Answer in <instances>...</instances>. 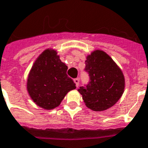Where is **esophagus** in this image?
I'll list each match as a JSON object with an SVG mask.
<instances>
[{
  "label": "esophagus",
  "mask_w": 148,
  "mask_h": 148,
  "mask_svg": "<svg viewBox=\"0 0 148 148\" xmlns=\"http://www.w3.org/2000/svg\"><path fill=\"white\" fill-rule=\"evenodd\" d=\"M74 83L76 84V86L78 87V86H79V79L78 78H75V79H74Z\"/></svg>",
  "instance_id": "esophagus-1"
}]
</instances>
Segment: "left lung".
Here are the masks:
<instances>
[{"instance_id": "1", "label": "left lung", "mask_w": 148, "mask_h": 148, "mask_svg": "<svg viewBox=\"0 0 148 148\" xmlns=\"http://www.w3.org/2000/svg\"><path fill=\"white\" fill-rule=\"evenodd\" d=\"M86 71L90 82L77 91L87 108L96 112L107 110L121 98L125 88V79L118 65L107 53L94 50L86 56Z\"/></svg>"}]
</instances>
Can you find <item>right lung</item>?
<instances>
[{
    "label": "right lung",
    "mask_w": 148,
    "mask_h": 148,
    "mask_svg": "<svg viewBox=\"0 0 148 148\" xmlns=\"http://www.w3.org/2000/svg\"><path fill=\"white\" fill-rule=\"evenodd\" d=\"M67 66L57 50L47 48L38 56L27 78V91L36 106L45 110L55 109L71 90L76 89L66 74Z\"/></svg>",
    "instance_id": "right-lung-1"
}]
</instances>
